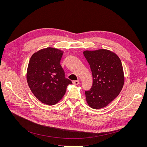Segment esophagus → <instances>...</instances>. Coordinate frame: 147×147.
<instances>
[{
  "mask_svg": "<svg viewBox=\"0 0 147 147\" xmlns=\"http://www.w3.org/2000/svg\"><path fill=\"white\" fill-rule=\"evenodd\" d=\"M73 84H74L75 85H78V84H80V81L79 80H74V81H73Z\"/></svg>",
  "mask_w": 147,
  "mask_h": 147,
  "instance_id": "esophagus-1",
  "label": "esophagus"
}]
</instances>
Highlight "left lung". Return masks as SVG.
<instances>
[{"label":"left lung","instance_id":"1","mask_svg":"<svg viewBox=\"0 0 147 147\" xmlns=\"http://www.w3.org/2000/svg\"><path fill=\"white\" fill-rule=\"evenodd\" d=\"M84 56L93 77L91 88L85 91L88 105L94 109L106 107L116 98L124 84V73L118 56L105 49L86 51Z\"/></svg>","mask_w":147,"mask_h":147}]
</instances>
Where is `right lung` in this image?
<instances>
[{
	"mask_svg": "<svg viewBox=\"0 0 147 147\" xmlns=\"http://www.w3.org/2000/svg\"><path fill=\"white\" fill-rule=\"evenodd\" d=\"M63 52L48 48L34 53L29 61L27 80L34 95L45 104H57L72 82L65 78L60 63Z\"/></svg>",
	"mask_w": 147,
	"mask_h": 147,
	"instance_id": "1",
	"label": "right lung"
}]
</instances>
